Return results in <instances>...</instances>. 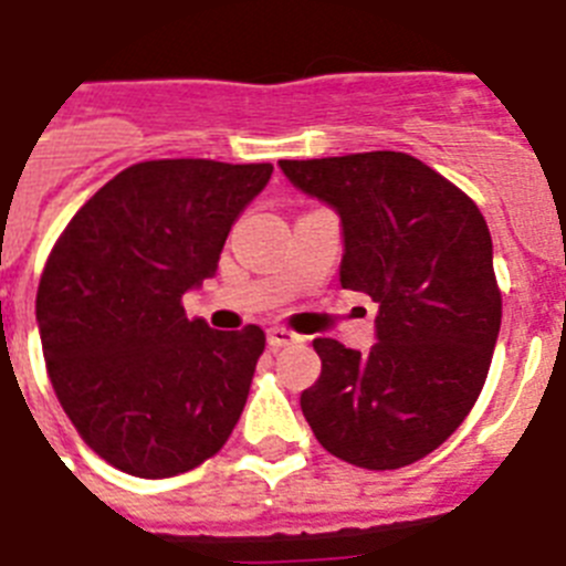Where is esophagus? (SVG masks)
<instances>
[{
	"label": "esophagus",
	"mask_w": 566,
	"mask_h": 566,
	"mask_svg": "<svg viewBox=\"0 0 566 566\" xmlns=\"http://www.w3.org/2000/svg\"><path fill=\"white\" fill-rule=\"evenodd\" d=\"M298 334H293V331L282 328V325H273V328H268V343L273 348H282V346H291V343H298Z\"/></svg>",
	"instance_id": "34e87169"
}]
</instances>
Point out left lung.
<instances>
[{"mask_svg": "<svg viewBox=\"0 0 566 566\" xmlns=\"http://www.w3.org/2000/svg\"><path fill=\"white\" fill-rule=\"evenodd\" d=\"M343 223L339 284L378 302V343L314 348L302 412L328 453L369 471L412 465L457 430L489 378L503 298L485 218L465 191L398 150L282 159Z\"/></svg>", "mask_w": 566, "mask_h": 566, "instance_id": "8db88e82", "label": "left lung"}]
</instances>
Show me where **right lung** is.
Here are the masks:
<instances>
[{
	"label": "right lung",
	"instance_id": "add662e5",
	"mask_svg": "<svg viewBox=\"0 0 566 566\" xmlns=\"http://www.w3.org/2000/svg\"><path fill=\"white\" fill-rule=\"evenodd\" d=\"M270 174V163L130 165L77 209L45 261L36 325L54 395L124 474H186L235 430L264 331L188 319L182 293L214 275Z\"/></svg>",
	"mask_w": 566,
	"mask_h": 566
}]
</instances>
